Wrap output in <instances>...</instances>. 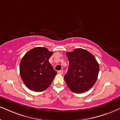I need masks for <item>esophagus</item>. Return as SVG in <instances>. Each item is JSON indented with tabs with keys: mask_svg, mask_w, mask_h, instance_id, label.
<instances>
[{
	"mask_svg": "<svg viewBox=\"0 0 120 120\" xmlns=\"http://www.w3.org/2000/svg\"><path fill=\"white\" fill-rule=\"evenodd\" d=\"M57 72H58L59 74H63V70L58 71H57Z\"/></svg>",
	"mask_w": 120,
	"mask_h": 120,
	"instance_id": "1",
	"label": "esophagus"
}]
</instances>
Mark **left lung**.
<instances>
[{
    "mask_svg": "<svg viewBox=\"0 0 120 120\" xmlns=\"http://www.w3.org/2000/svg\"><path fill=\"white\" fill-rule=\"evenodd\" d=\"M69 66L64 79L72 92L83 93L96 82L99 72V65L94 56L81 48L67 52Z\"/></svg>",
    "mask_w": 120,
    "mask_h": 120,
    "instance_id": "left-lung-1",
    "label": "left lung"
}]
</instances>
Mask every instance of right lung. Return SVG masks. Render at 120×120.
<instances>
[{
	"mask_svg": "<svg viewBox=\"0 0 120 120\" xmlns=\"http://www.w3.org/2000/svg\"><path fill=\"white\" fill-rule=\"evenodd\" d=\"M46 48L36 47L28 51L20 63V74L26 87L41 92L50 85L57 72L49 59L52 54Z\"/></svg>",
	"mask_w": 120,
	"mask_h": 120,
	"instance_id": "right-lung-1",
	"label": "right lung"
}]
</instances>
